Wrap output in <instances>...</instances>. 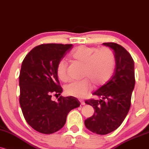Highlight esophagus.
Returning <instances> with one entry per match:
<instances>
[{
	"mask_svg": "<svg viewBox=\"0 0 149 149\" xmlns=\"http://www.w3.org/2000/svg\"><path fill=\"white\" fill-rule=\"evenodd\" d=\"M79 101H80V103H81V104L82 106L85 105V104H86V103H85V102H84V100H80Z\"/></svg>",
	"mask_w": 149,
	"mask_h": 149,
	"instance_id": "obj_1",
	"label": "esophagus"
}]
</instances>
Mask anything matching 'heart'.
Here are the masks:
<instances>
[{
  "label": "heart",
  "instance_id": "b5f03b06",
  "mask_svg": "<svg viewBox=\"0 0 149 149\" xmlns=\"http://www.w3.org/2000/svg\"><path fill=\"white\" fill-rule=\"evenodd\" d=\"M71 58L83 65L82 77H86L75 81L65 87V93L70 96L82 98L95 86L105 84L113 76L116 65V56L114 51L108 47L97 49L95 47L81 45L72 52ZM56 74L63 82L69 80L68 63L61 60L56 67Z\"/></svg>",
  "mask_w": 149,
  "mask_h": 149
}]
</instances>
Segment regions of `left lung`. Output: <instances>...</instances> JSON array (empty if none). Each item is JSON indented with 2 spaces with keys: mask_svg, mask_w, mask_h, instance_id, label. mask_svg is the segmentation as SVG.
I'll return each mask as SVG.
<instances>
[{
  "mask_svg": "<svg viewBox=\"0 0 149 149\" xmlns=\"http://www.w3.org/2000/svg\"><path fill=\"white\" fill-rule=\"evenodd\" d=\"M114 50L116 67L113 76L93 93L101 100H86L93 106L95 113L86 119V127L93 133L106 135L116 130L126 118L131 104L135 86L134 61L126 49L116 43H104Z\"/></svg>",
  "mask_w": 149,
  "mask_h": 149,
  "instance_id": "left-lung-1",
  "label": "left lung"
}]
</instances>
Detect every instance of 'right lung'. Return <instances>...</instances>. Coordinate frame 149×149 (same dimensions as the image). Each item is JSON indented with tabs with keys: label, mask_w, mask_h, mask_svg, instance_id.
<instances>
[{
	"label": "right lung",
	"mask_w": 149,
	"mask_h": 149,
	"mask_svg": "<svg viewBox=\"0 0 149 149\" xmlns=\"http://www.w3.org/2000/svg\"><path fill=\"white\" fill-rule=\"evenodd\" d=\"M72 44L47 43L34 47L22 62L19 74V103L27 124L35 131L52 134L65 124L71 110L80 106L76 97L60 96L56 102L52 95L62 93L56 67Z\"/></svg>",
	"instance_id": "add662e5"
}]
</instances>
